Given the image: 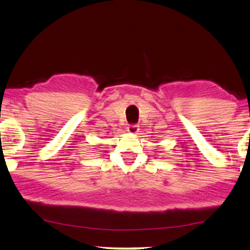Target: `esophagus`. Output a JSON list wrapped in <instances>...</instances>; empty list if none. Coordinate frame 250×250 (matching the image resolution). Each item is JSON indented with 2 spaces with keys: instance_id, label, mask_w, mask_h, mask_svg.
I'll return each mask as SVG.
<instances>
[{
  "instance_id": "34e87169",
  "label": "esophagus",
  "mask_w": 250,
  "mask_h": 250,
  "mask_svg": "<svg viewBox=\"0 0 250 250\" xmlns=\"http://www.w3.org/2000/svg\"><path fill=\"white\" fill-rule=\"evenodd\" d=\"M139 131V126L137 125H130L128 126V132L130 133H138Z\"/></svg>"
}]
</instances>
